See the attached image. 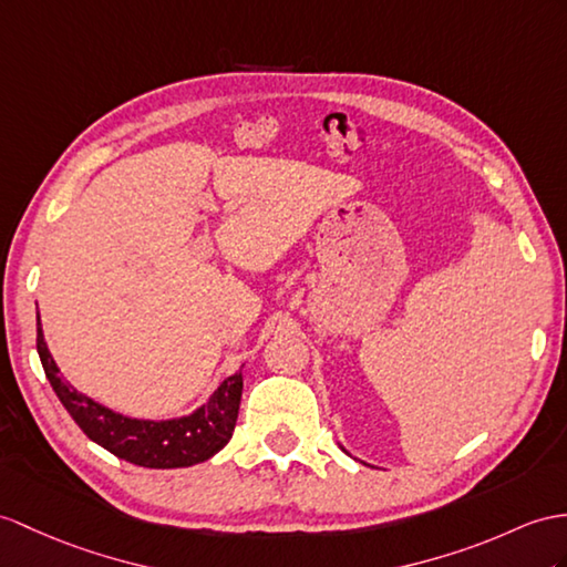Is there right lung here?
I'll return each mask as SVG.
<instances>
[{"label": "right lung", "instance_id": "right-lung-1", "mask_svg": "<svg viewBox=\"0 0 567 567\" xmlns=\"http://www.w3.org/2000/svg\"><path fill=\"white\" fill-rule=\"evenodd\" d=\"M38 355L54 394L69 411V416L95 445L113 452L115 457L146 468H179L212 460L228 445L238 421L243 396V370L233 372L218 384L206 404L187 416L146 421L122 416L95 399L81 394L62 375L45 343L43 324L38 315Z\"/></svg>", "mask_w": 567, "mask_h": 567}]
</instances>
